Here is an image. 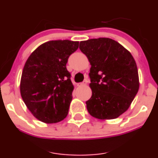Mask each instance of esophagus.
<instances>
[{
	"label": "esophagus",
	"mask_w": 158,
	"mask_h": 158,
	"mask_svg": "<svg viewBox=\"0 0 158 158\" xmlns=\"http://www.w3.org/2000/svg\"><path fill=\"white\" fill-rule=\"evenodd\" d=\"M86 81H84V82H81V83H78V84H77V86H81L86 85Z\"/></svg>",
	"instance_id": "1"
}]
</instances>
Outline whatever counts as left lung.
Returning <instances> with one entry per match:
<instances>
[{
  "label": "left lung",
  "mask_w": 158,
  "mask_h": 158,
  "mask_svg": "<svg viewBox=\"0 0 158 158\" xmlns=\"http://www.w3.org/2000/svg\"><path fill=\"white\" fill-rule=\"evenodd\" d=\"M79 48L91 64L89 114L100 119H115L127 110L139 89L136 62L125 48L109 38L81 41Z\"/></svg>",
  "instance_id": "1"
}]
</instances>
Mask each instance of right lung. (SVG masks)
I'll use <instances>...</instances> for the list:
<instances>
[{"mask_svg": "<svg viewBox=\"0 0 158 158\" xmlns=\"http://www.w3.org/2000/svg\"><path fill=\"white\" fill-rule=\"evenodd\" d=\"M78 48L79 41H47L26 61L20 90L24 103L39 120L56 123L67 116L74 86L66 63Z\"/></svg>", "mask_w": 158, "mask_h": 158, "instance_id": "add662e5", "label": "right lung"}]
</instances>
